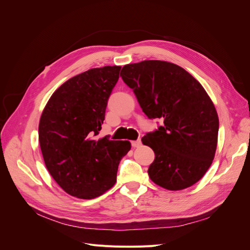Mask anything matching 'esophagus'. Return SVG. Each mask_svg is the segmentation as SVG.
Masks as SVG:
<instances>
[{
	"label": "esophagus",
	"instance_id": "1",
	"mask_svg": "<svg viewBox=\"0 0 250 250\" xmlns=\"http://www.w3.org/2000/svg\"><path fill=\"white\" fill-rule=\"evenodd\" d=\"M131 145H132L133 148H138V147H140L142 145V142H141V140L133 141V142H131Z\"/></svg>",
	"mask_w": 250,
	"mask_h": 250
}]
</instances>
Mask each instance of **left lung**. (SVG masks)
Segmentation results:
<instances>
[{
	"label": "left lung",
	"instance_id": "left-lung-1",
	"mask_svg": "<svg viewBox=\"0 0 250 250\" xmlns=\"http://www.w3.org/2000/svg\"><path fill=\"white\" fill-rule=\"evenodd\" d=\"M121 76L145 115L164 122L142 139L155 154L150 179L171 191L197 183L213 163L218 142L219 119L206 89L183 67L162 60L126 64Z\"/></svg>",
	"mask_w": 250,
	"mask_h": 250
}]
</instances>
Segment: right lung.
I'll use <instances>...</instances> for the list:
<instances>
[{
	"mask_svg": "<svg viewBox=\"0 0 250 250\" xmlns=\"http://www.w3.org/2000/svg\"><path fill=\"white\" fill-rule=\"evenodd\" d=\"M121 66L90 69L58 87L42 113L39 140L44 165L64 192L93 199L117 181L120 161L130 150L128 141L95 138Z\"/></svg>",
	"mask_w": 250,
	"mask_h": 250,
	"instance_id": "obj_1",
	"label": "right lung"
}]
</instances>
